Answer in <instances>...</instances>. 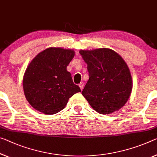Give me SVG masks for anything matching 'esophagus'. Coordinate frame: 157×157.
Segmentation results:
<instances>
[{
    "label": "esophagus",
    "mask_w": 157,
    "mask_h": 157,
    "mask_svg": "<svg viewBox=\"0 0 157 157\" xmlns=\"http://www.w3.org/2000/svg\"><path fill=\"white\" fill-rule=\"evenodd\" d=\"M79 87H80L81 90H82L83 89V87H84V83H83V82H81V83H79Z\"/></svg>",
    "instance_id": "34e87169"
}]
</instances>
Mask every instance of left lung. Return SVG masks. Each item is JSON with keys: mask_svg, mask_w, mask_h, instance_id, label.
Here are the masks:
<instances>
[{"mask_svg": "<svg viewBox=\"0 0 157 157\" xmlns=\"http://www.w3.org/2000/svg\"><path fill=\"white\" fill-rule=\"evenodd\" d=\"M88 65L89 79L82 95L94 110L109 114L120 109L131 95L132 82L129 68L120 55L109 48L81 50Z\"/></svg>", "mask_w": 157, "mask_h": 157, "instance_id": "left-lung-1", "label": "left lung"}]
</instances>
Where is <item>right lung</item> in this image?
<instances>
[{
    "instance_id": "1",
    "label": "right lung",
    "mask_w": 157,
    "mask_h": 157,
    "mask_svg": "<svg viewBox=\"0 0 157 157\" xmlns=\"http://www.w3.org/2000/svg\"><path fill=\"white\" fill-rule=\"evenodd\" d=\"M73 50L49 48L38 53L26 68L23 88L29 103L45 114H55L66 107L72 95L81 92L67 67Z\"/></svg>"
}]
</instances>
